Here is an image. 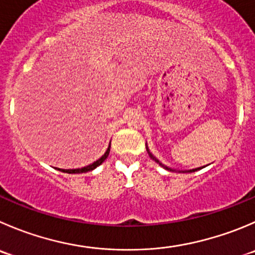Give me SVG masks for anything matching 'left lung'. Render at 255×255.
Instances as JSON below:
<instances>
[{"label": "left lung", "instance_id": "obj_1", "mask_svg": "<svg viewBox=\"0 0 255 255\" xmlns=\"http://www.w3.org/2000/svg\"><path fill=\"white\" fill-rule=\"evenodd\" d=\"M145 148H147V152H148V154H149V157L152 158L153 160H155V162L158 163V164L160 165V167H163L164 168V169H167V170H170V172H179V173H192V172H196V170H199V169H202V167H199V168H194V169H188V170H177V169H173V168H170V167H167V165H164L163 164V163H160L159 160L157 159V158L154 157V155L152 154V153H150V150L148 149V145L145 144Z\"/></svg>", "mask_w": 255, "mask_h": 255}]
</instances>
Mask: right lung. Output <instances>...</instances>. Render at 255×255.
<instances>
[{
  "mask_svg": "<svg viewBox=\"0 0 255 255\" xmlns=\"http://www.w3.org/2000/svg\"><path fill=\"white\" fill-rule=\"evenodd\" d=\"M110 148H111V144L108 145L107 150L105 152V154L102 155V157L100 158V159H97L96 162H93L92 164L90 165H86V167H82V168H76V169H61V168H57L58 170H61V172H65V173H70V174H75V173H86V172H90V170H93L95 168H97L98 165L102 164L103 162L106 160V158L108 157V154H110Z\"/></svg>",
  "mask_w": 255,
  "mask_h": 255,
  "instance_id": "right-lung-1",
  "label": "right lung"
}]
</instances>
